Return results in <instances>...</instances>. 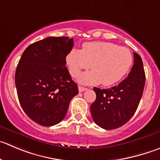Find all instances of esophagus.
<instances>
[{
  "instance_id": "esophagus-1",
  "label": "esophagus",
  "mask_w": 160,
  "mask_h": 160,
  "mask_svg": "<svg viewBox=\"0 0 160 160\" xmlns=\"http://www.w3.org/2000/svg\"><path fill=\"white\" fill-rule=\"evenodd\" d=\"M87 90V88L86 87H82V86H78V91L79 92H84V91Z\"/></svg>"
}]
</instances>
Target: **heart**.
Wrapping results in <instances>:
<instances>
[{
  "instance_id": "heart-1",
  "label": "heart",
  "mask_w": 160,
  "mask_h": 160,
  "mask_svg": "<svg viewBox=\"0 0 160 160\" xmlns=\"http://www.w3.org/2000/svg\"><path fill=\"white\" fill-rule=\"evenodd\" d=\"M133 62L129 48L108 42H86L82 50L71 49L66 58L70 74L74 78L82 70L92 68L79 77L78 81L85 85L115 84L129 72Z\"/></svg>"
}]
</instances>
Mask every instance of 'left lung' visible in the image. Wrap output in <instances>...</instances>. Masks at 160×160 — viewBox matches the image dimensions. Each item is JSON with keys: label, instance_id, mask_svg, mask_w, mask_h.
Returning <instances> with one entry per match:
<instances>
[{"label": "left lung", "instance_id": "1", "mask_svg": "<svg viewBox=\"0 0 160 160\" xmlns=\"http://www.w3.org/2000/svg\"><path fill=\"white\" fill-rule=\"evenodd\" d=\"M133 58L131 71L118 86L105 89L93 88L97 97L90 112L94 122L101 128H118L136 112L144 91L145 74L141 56L134 52Z\"/></svg>", "mask_w": 160, "mask_h": 160}]
</instances>
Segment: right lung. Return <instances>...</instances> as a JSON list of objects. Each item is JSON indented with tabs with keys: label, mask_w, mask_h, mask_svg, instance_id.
<instances>
[{
	"label": "right lung",
	"mask_w": 160,
	"mask_h": 160,
	"mask_svg": "<svg viewBox=\"0 0 160 160\" xmlns=\"http://www.w3.org/2000/svg\"><path fill=\"white\" fill-rule=\"evenodd\" d=\"M73 45L68 37L46 38L29 45L17 65L15 82L20 105L41 126L60 122L70 101L78 93L66 67Z\"/></svg>",
	"instance_id": "right-lung-1"
}]
</instances>
